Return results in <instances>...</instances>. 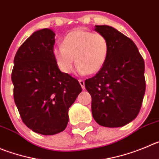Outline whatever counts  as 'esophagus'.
<instances>
[{"label": "esophagus", "instance_id": "obj_1", "mask_svg": "<svg viewBox=\"0 0 159 159\" xmlns=\"http://www.w3.org/2000/svg\"><path fill=\"white\" fill-rule=\"evenodd\" d=\"M79 83H80V84H81V88H82V89H84V88H85V87H84V80L80 79L79 80Z\"/></svg>", "mask_w": 159, "mask_h": 159}]
</instances>
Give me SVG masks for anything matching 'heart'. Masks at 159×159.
<instances>
[{"mask_svg":"<svg viewBox=\"0 0 159 159\" xmlns=\"http://www.w3.org/2000/svg\"><path fill=\"white\" fill-rule=\"evenodd\" d=\"M110 44L107 38L100 33L83 29L70 31L63 38L62 47H55L52 55L58 67L70 75L75 61L79 75L95 74L103 68L107 60Z\"/></svg>","mask_w":159,"mask_h":159,"instance_id":"heart-1","label":"heart"}]
</instances>
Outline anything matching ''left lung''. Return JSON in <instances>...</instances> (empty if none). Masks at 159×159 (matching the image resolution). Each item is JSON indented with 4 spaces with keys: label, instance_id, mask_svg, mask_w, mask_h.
Instances as JSON below:
<instances>
[{
    "label": "left lung",
    "instance_id": "1",
    "mask_svg": "<svg viewBox=\"0 0 159 159\" xmlns=\"http://www.w3.org/2000/svg\"><path fill=\"white\" fill-rule=\"evenodd\" d=\"M107 38V60L84 85L92 96V114L102 126L116 128L134 120L145 93L144 61L135 43L111 26H96Z\"/></svg>",
    "mask_w": 159,
    "mask_h": 159
}]
</instances>
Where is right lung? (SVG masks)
Segmentation results:
<instances>
[{"mask_svg": "<svg viewBox=\"0 0 159 159\" xmlns=\"http://www.w3.org/2000/svg\"><path fill=\"white\" fill-rule=\"evenodd\" d=\"M55 33L45 28L23 42L14 58V100L23 123L42 135L63 132L68 110L81 92L79 82L59 70L52 55Z\"/></svg>", "mask_w": 159, "mask_h": 159, "instance_id": "obj_1", "label": "right lung"}]
</instances>
